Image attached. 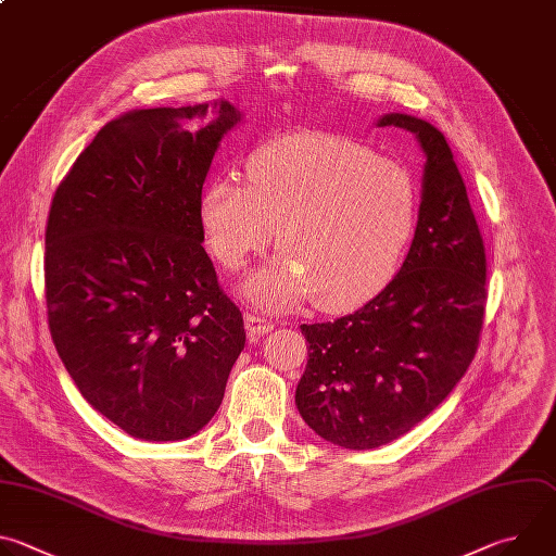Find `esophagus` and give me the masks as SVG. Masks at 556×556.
I'll use <instances>...</instances> for the list:
<instances>
[{
    "mask_svg": "<svg viewBox=\"0 0 556 556\" xmlns=\"http://www.w3.org/2000/svg\"><path fill=\"white\" fill-rule=\"evenodd\" d=\"M244 324H247V330H249V337H251V339H260V337L268 334V332L275 328L273 321L264 319V316L251 314V312L244 316Z\"/></svg>",
    "mask_w": 556,
    "mask_h": 556,
    "instance_id": "1",
    "label": "esophagus"
}]
</instances>
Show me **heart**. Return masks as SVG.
<instances>
[{
  "instance_id": "b5f03b06",
  "label": "heart",
  "mask_w": 556,
  "mask_h": 556,
  "mask_svg": "<svg viewBox=\"0 0 556 556\" xmlns=\"http://www.w3.org/2000/svg\"><path fill=\"white\" fill-rule=\"evenodd\" d=\"M247 176L249 185L213 178L200 222L230 270L244 268L277 232L281 253L242 288L253 303L288 309L319 296L324 309L343 312L399 270L418 222V182L403 163L345 136L299 131L257 147Z\"/></svg>"
}]
</instances>
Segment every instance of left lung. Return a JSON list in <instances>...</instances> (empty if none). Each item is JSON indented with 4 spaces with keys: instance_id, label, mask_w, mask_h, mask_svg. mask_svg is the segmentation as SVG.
<instances>
[{
    "instance_id": "left-lung-1",
    "label": "left lung",
    "mask_w": 556,
    "mask_h": 556,
    "mask_svg": "<svg viewBox=\"0 0 556 556\" xmlns=\"http://www.w3.org/2000/svg\"><path fill=\"white\" fill-rule=\"evenodd\" d=\"M376 125L412 131L427 157L412 249L361 309L301 326L309 348L294 393L316 435L354 451L405 435L446 399L478 352L486 305L484 242L444 134L395 112Z\"/></svg>"
}]
</instances>
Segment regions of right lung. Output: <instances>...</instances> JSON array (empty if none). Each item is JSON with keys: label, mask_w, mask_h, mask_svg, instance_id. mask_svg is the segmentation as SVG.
Returning a JSON list of instances; mask_svg holds the SVG:
<instances>
[{"label": "right lung", "mask_w": 556, "mask_h": 556, "mask_svg": "<svg viewBox=\"0 0 556 556\" xmlns=\"http://www.w3.org/2000/svg\"><path fill=\"white\" fill-rule=\"evenodd\" d=\"M242 112L219 99L108 123L59 185L46 228L54 348L84 399L147 442L195 435L247 343L202 242V185Z\"/></svg>", "instance_id": "obj_1"}]
</instances>
